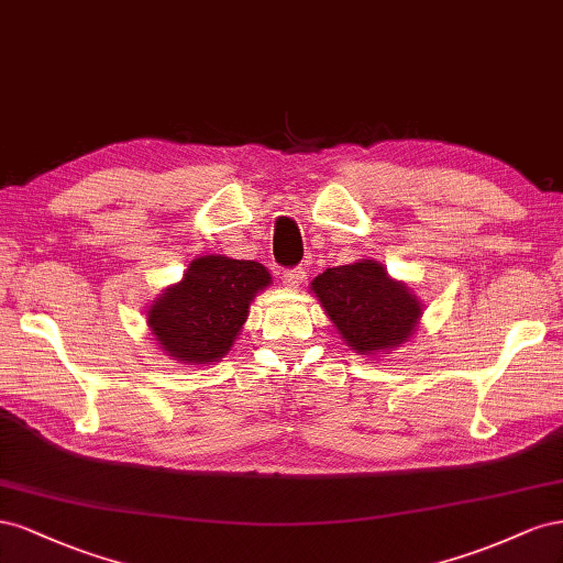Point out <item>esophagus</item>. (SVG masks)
<instances>
[{"instance_id": "esophagus-1", "label": "esophagus", "mask_w": 563, "mask_h": 563, "mask_svg": "<svg viewBox=\"0 0 563 563\" xmlns=\"http://www.w3.org/2000/svg\"><path fill=\"white\" fill-rule=\"evenodd\" d=\"M283 283H285L287 287H299V285L303 283V271H301V268L285 271V273H283Z\"/></svg>"}]
</instances>
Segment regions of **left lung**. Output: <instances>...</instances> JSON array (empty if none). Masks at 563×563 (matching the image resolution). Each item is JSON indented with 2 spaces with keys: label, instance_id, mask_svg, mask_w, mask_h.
Returning <instances> with one entry per match:
<instances>
[{
  "label": "left lung",
  "instance_id": "1",
  "mask_svg": "<svg viewBox=\"0 0 563 563\" xmlns=\"http://www.w3.org/2000/svg\"><path fill=\"white\" fill-rule=\"evenodd\" d=\"M309 290L358 356L373 358L410 342L424 313L422 299L371 256L325 268Z\"/></svg>",
  "mask_w": 563,
  "mask_h": 563
}]
</instances>
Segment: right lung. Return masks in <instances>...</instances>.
<instances>
[{
  "label": "right lung",
  "mask_w": 563,
  "mask_h": 563,
  "mask_svg": "<svg viewBox=\"0 0 563 563\" xmlns=\"http://www.w3.org/2000/svg\"><path fill=\"white\" fill-rule=\"evenodd\" d=\"M268 285L271 273L260 262L198 256L179 283L153 299L146 311L148 330L172 361L219 363L243 332L250 303Z\"/></svg>",
  "instance_id": "add662e5"
}]
</instances>
